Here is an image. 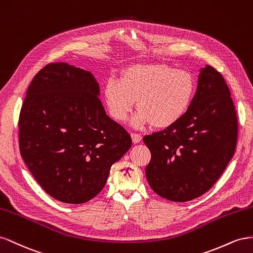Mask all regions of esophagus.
<instances>
[{"instance_id": "1", "label": "esophagus", "mask_w": 253, "mask_h": 253, "mask_svg": "<svg viewBox=\"0 0 253 253\" xmlns=\"http://www.w3.org/2000/svg\"><path fill=\"white\" fill-rule=\"evenodd\" d=\"M131 139H132V142H133L134 144H138V143L141 142L142 136H141V134H139V133H131Z\"/></svg>"}]
</instances>
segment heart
I'll use <instances>...</instances> for the list:
<instances>
[{"label": "heart", "instance_id": "heart-1", "mask_svg": "<svg viewBox=\"0 0 253 253\" xmlns=\"http://www.w3.org/2000/svg\"><path fill=\"white\" fill-rule=\"evenodd\" d=\"M196 88L189 71L165 63H138L123 70L120 81L109 79L104 86V97L115 121L124 122L136 99L139 112L132 121L135 127L151 123L156 128H168L190 110Z\"/></svg>", "mask_w": 253, "mask_h": 253}]
</instances>
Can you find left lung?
Listing matches in <instances>:
<instances>
[{
  "mask_svg": "<svg viewBox=\"0 0 253 253\" xmlns=\"http://www.w3.org/2000/svg\"><path fill=\"white\" fill-rule=\"evenodd\" d=\"M151 159L147 181L159 196L185 203L208 192L232 159L237 117L225 79L200 69L190 110L175 125L143 138Z\"/></svg>",
  "mask_w": 253,
  "mask_h": 253,
  "instance_id": "left-lung-1",
  "label": "left lung"
}]
</instances>
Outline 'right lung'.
Segmentation results:
<instances>
[{
  "mask_svg": "<svg viewBox=\"0 0 253 253\" xmlns=\"http://www.w3.org/2000/svg\"><path fill=\"white\" fill-rule=\"evenodd\" d=\"M98 96L91 72L56 62L36 74L21 108V156L42 189L62 203L94 198L131 147V136Z\"/></svg>",
  "mask_w": 253,
  "mask_h": 253,
  "instance_id": "add662e5",
  "label": "right lung"
}]
</instances>
